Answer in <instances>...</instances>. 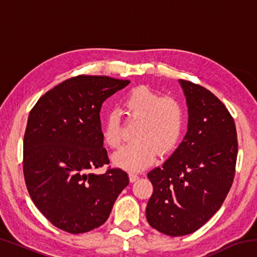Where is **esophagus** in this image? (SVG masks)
Returning <instances> with one entry per match:
<instances>
[{"label":"esophagus","mask_w":257,"mask_h":257,"mask_svg":"<svg viewBox=\"0 0 257 257\" xmlns=\"http://www.w3.org/2000/svg\"><path fill=\"white\" fill-rule=\"evenodd\" d=\"M129 178H130V181H132V182H135V181L139 179V176L137 175V173H130V175H129Z\"/></svg>","instance_id":"34e87169"}]
</instances>
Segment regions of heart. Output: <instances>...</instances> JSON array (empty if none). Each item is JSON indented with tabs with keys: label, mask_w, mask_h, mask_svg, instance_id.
<instances>
[{
	"label": "heart",
	"mask_w": 257,
	"mask_h": 257,
	"mask_svg": "<svg viewBox=\"0 0 257 257\" xmlns=\"http://www.w3.org/2000/svg\"><path fill=\"white\" fill-rule=\"evenodd\" d=\"M125 114L138 119L134 138L113 155V162L128 171H138L153 162L158 150L161 153L173 150L185 128V110L173 97L161 98L147 86L135 87L123 99ZM104 141L108 146L119 147L122 142L120 114L108 112L104 124Z\"/></svg>",
	"instance_id": "1"
}]
</instances>
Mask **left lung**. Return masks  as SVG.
Returning a JSON list of instances; mask_svg holds the SVG:
<instances>
[{"label":"left lung","instance_id":"obj_1","mask_svg":"<svg viewBox=\"0 0 257 257\" xmlns=\"http://www.w3.org/2000/svg\"><path fill=\"white\" fill-rule=\"evenodd\" d=\"M179 82L188 106L187 134L162 167L147 175L153 194L146 219L172 237L195 232L221 207L238 153L236 125L224 104L202 86Z\"/></svg>","mask_w":257,"mask_h":257}]
</instances>
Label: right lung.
I'll use <instances>...</instances> for the list:
<instances>
[{
  "instance_id": "add662e5",
  "label": "right lung",
  "mask_w": 257,
  "mask_h": 257,
  "mask_svg": "<svg viewBox=\"0 0 257 257\" xmlns=\"http://www.w3.org/2000/svg\"><path fill=\"white\" fill-rule=\"evenodd\" d=\"M129 80L80 75L64 80L38 99L24 137V176L35 205L56 228L84 233L107 220L129 184L110 163L99 120L103 102Z\"/></svg>"
}]
</instances>
